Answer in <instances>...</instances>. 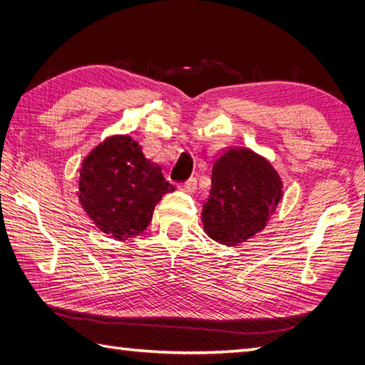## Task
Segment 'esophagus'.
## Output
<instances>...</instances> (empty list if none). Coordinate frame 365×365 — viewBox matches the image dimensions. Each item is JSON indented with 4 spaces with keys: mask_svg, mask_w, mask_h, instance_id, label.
Here are the masks:
<instances>
[{
    "mask_svg": "<svg viewBox=\"0 0 365 365\" xmlns=\"http://www.w3.org/2000/svg\"><path fill=\"white\" fill-rule=\"evenodd\" d=\"M178 190H182L185 192H195L197 190V180L196 178H190V180H187L185 183L178 185Z\"/></svg>",
    "mask_w": 365,
    "mask_h": 365,
    "instance_id": "1",
    "label": "esophagus"
}]
</instances>
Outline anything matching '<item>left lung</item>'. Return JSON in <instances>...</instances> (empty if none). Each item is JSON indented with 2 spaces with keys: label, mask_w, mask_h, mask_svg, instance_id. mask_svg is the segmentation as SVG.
Listing matches in <instances>:
<instances>
[{
  "label": "left lung",
  "mask_w": 365,
  "mask_h": 365,
  "mask_svg": "<svg viewBox=\"0 0 365 365\" xmlns=\"http://www.w3.org/2000/svg\"><path fill=\"white\" fill-rule=\"evenodd\" d=\"M281 197V177L268 160L245 147L224 150L200 213L205 234L226 246L243 243L267 226Z\"/></svg>",
  "instance_id": "obj_1"
}]
</instances>
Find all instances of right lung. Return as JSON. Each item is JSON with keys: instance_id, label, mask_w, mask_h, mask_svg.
Instances as JSON below:
<instances>
[{"instance_id": "add662e5", "label": "right lung", "mask_w": 365, "mask_h": 365, "mask_svg": "<svg viewBox=\"0 0 365 365\" xmlns=\"http://www.w3.org/2000/svg\"><path fill=\"white\" fill-rule=\"evenodd\" d=\"M78 199L106 235L135 237L149 226L153 208L173 192L161 168L149 161L128 135L111 136L83 160Z\"/></svg>"}]
</instances>
